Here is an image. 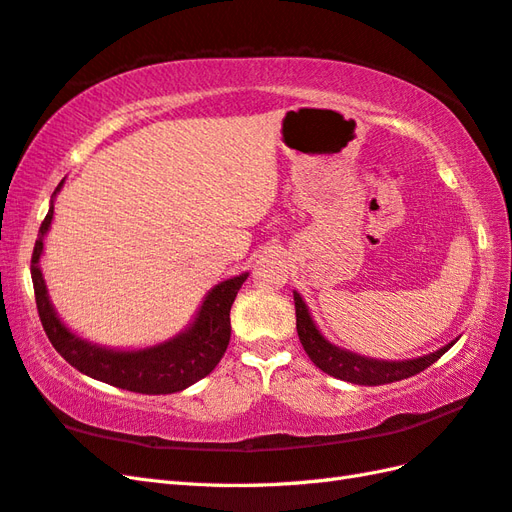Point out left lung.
<instances>
[{"label": "left lung", "mask_w": 512, "mask_h": 512, "mask_svg": "<svg viewBox=\"0 0 512 512\" xmlns=\"http://www.w3.org/2000/svg\"><path fill=\"white\" fill-rule=\"evenodd\" d=\"M295 310H297V332L303 350L310 356V361L323 369L325 374L334 378L347 380L354 385H387L396 383V380L416 376L424 372L429 365H433L438 358L453 347V343L440 347L438 352H431L427 356L411 358V361H378V358H367L361 354L341 350V347L332 345L323 339V334L314 325L308 306L303 303L299 292H295Z\"/></svg>", "instance_id": "obj_1"}]
</instances>
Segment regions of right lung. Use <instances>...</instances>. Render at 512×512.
<instances>
[{
  "mask_svg": "<svg viewBox=\"0 0 512 512\" xmlns=\"http://www.w3.org/2000/svg\"><path fill=\"white\" fill-rule=\"evenodd\" d=\"M52 213L54 206H50L46 220L41 222L35 250H32L30 275L32 286H35L39 319L54 350L85 376L127 391H136V394H173V391L187 389L189 385L198 383L200 378L209 376L224 356L228 341H231V306L248 273L217 284L204 297L195 321L173 339L145 347V350H110V347L88 343L72 334L52 308L46 281H43L39 268L43 237L50 228Z\"/></svg>",
  "mask_w": 512,
  "mask_h": 512,
  "instance_id": "add662e5",
  "label": "right lung"
}]
</instances>
